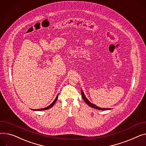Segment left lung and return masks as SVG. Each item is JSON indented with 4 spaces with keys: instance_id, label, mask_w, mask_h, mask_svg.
<instances>
[{
    "instance_id": "1",
    "label": "left lung",
    "mask_w": 146,
    "mask_h": 146,
    "mask_svg": "<svg viewBox=\"0 0 146 146\" xmlns=\"http://www.w3.org/2000/svg\"><path fill=\"white\" fill-rule=\"evenodd\" d=\"M81 93H82V98L84 100V102L88 104L90 107H91V108H93L94 109H98V110H110L111 109H109V108H99V107L97 106L96 105H94V104L92 103L90 101H89V100L87 99L86 97L85 96L84 94V92L83 91V90L82 89L81 90Z\"/></svg>"
}]
</instances>
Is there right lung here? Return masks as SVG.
<instances>
[{
  "instance_id": "add662e5",
  "label": "right lung",
  "mask_w": 146,
  "mask_h": 146,
  "mask_svg": "<svg viewBox=\"0 0 146 146\" xmlns=\"http://www.w3.org/2000/svg\"><path fill=\"white\" fill-rule=\"evenodd\" d=\"M58 95H59V94H58L57 95V96H56V99H54V100L48 106H47V107H46V108H43V109H32V110H35V111H42V110H47V109H50V108H52V107L53 106V105L55 104V103H56V102L57 101V98H58Z\"/></svg>"
}]
</instances>
